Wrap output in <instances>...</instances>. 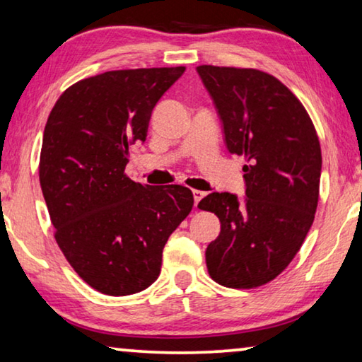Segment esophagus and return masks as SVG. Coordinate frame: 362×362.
Wrapping results in <instances>:
<instances>
[{"label":"esophagus","instance_id":"1","mask_svg":"<svg viewBox=\"0 0 362 362\" xmlns=\"http://www.w3.org/2000/svg\"><path fill=\"white\" fill-rule=\"evenodd\" d=\"M204 192L202 190H193V199H194V206H198V203L202 202V199L204 198Z\"/></svg>","mask_w":362,"mask_h":362}]
</instances>
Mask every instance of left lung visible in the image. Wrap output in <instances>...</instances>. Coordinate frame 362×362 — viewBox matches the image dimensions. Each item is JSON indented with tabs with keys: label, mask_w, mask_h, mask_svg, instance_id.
Returning <instances> with one entry per match:
<instances>
[{
	"label": "left lung",
	"mask_w": 362,
	"mask_h": 362,
	"mask_svg": "<svg viewBox=\"0 0 362 362\" xmlns=\"http://www.w3.org/2000/svg\"><path fill=\"white\" fill-rule=\"evenodd\" d=\"M197 72L227 150L248 160L245 197L214 192L198 204L221 221L206 266L217 284L255 288L288 266L313 226L322 170L319 139L306 109L269 74L216 66Z\"/></svg>",
	"instance_id": "left-lung-1"
}]
</instances>
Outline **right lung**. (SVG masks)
Listing matches in <instances>:
<instances>
[{
  "instance_id": "obj_1",
  "label": "right lung",
  "mask_w": 362,
  "mask_h": 362,
  "mask_svg": "<svg viewBox=\"0 0 362 362\" xmlns=\"http://www.w3.org/2000/svg\"><path fill=\"white\" fill-rule=\"evenodd\" d=\"M185 67L111 71L83 78L56 101L45 125L40 185L56 242L80 277L111 296L159 277L170 233L190 214L182 185L153 187L124 174L129 148Z\"/></svg>"
}]
</instances>
